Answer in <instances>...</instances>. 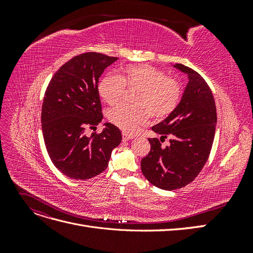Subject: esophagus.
<instances>
[{
	"mask_svg": "<svg viewBox=\"0 0 253 253\" xmlns=\"http://www.w3.org/2000/svg\"><path fill=\"white\" fill-rule=\"evenodd\" d=\"M122 138H124V140H131L134 138V135L127 134V133H122Z\"/></svg>",
	"mask_w": 253,
	"mask_h": 253,
	"instance_id": "obj_1",
	"label": "esophagus"
}]
</instances>
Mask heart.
<instances>
[{"label":"heart","mask_w":253,"mask_h":253,"mask_svg":"<svg viewBox=\"0 0 253 253\" xmlns=\"http://www.w3.org/2000/svg\"><path fill=\"white\" fill-rule=\"evenodd\" d=\"M126 88L138 91L134 96L135 106L119 104L109 111L108 118L111 124L127 133L147 125L150 115L156 120L169 116L181 96L177 80L147 64L127 65L118 77L105 75L98 83L99 95L110 105L116 104L124 97Z\"/></svg>","instance_id":"heart-1"}]
</instances>
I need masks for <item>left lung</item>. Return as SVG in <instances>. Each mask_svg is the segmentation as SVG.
I'll return each mask as SVG.
<instances>
[{
	"label": "left lung",
	"mask_w": 253,
	"mask_h": 253,
	"mask_svg": "<svg viewBox=\"0 0 253 253\" xmlns=\"http://www.w3.org/2000/svg\"><path fill=\"white\" fill-rule=\"evenodd\" d=\"M189 82L179 104L164 121L152 126L160 139L149 138L151 150L141 159V171L152 185L164 190L187 186L202 171L210 155L215 134L216 106L212 91L197 72L175 64ZM168 136L170 145L161 142Z\"/></svg>",
	"instance_id": "8db88e82"
}]
</instances>
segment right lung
<instances>
[{
    "mask_svg": "<svg viewBox=\"0 0 253 253\" xmlns=\"http://www.w3.org/2000/svg\"><path fill=\"white\" fill-rule=\"evenodd\" d=\"M117 59L95 51L81 53L59 68L45 90L41 113L45 147L67 177L88 179L102 173L121 142L120 129L112 124H105L101 133L85 134L103 118L98 81Z\"/></svg>",
    "mask_w": 253,
    "mask_h": 253,
    "instance_id": "right-lung-1",
    "label": "right lung"
}]
</instances>
